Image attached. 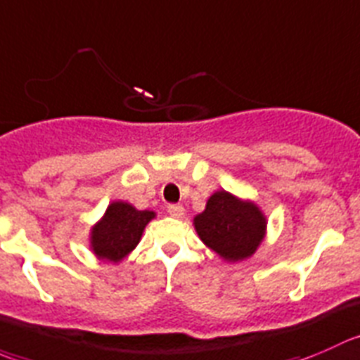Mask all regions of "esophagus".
I'll list each match as a JSON object with an SVG mask.
<instances>
[{"label":"esophagus","instance_id":"obj_1","mask_svg":"<svg viewBox=\"0 0 360 360\" xmlns=\"http://www.w3.org/2000/svg\"><path fill=\"white\" fill-rule=\"evenodd\" d=\"M167 211H169V214L172 216V218H183L184 216V207L179 204H170L169 207H167Z\"/></svg>","mask_w":360,"mask_h":360}]
</instances>
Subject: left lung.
Instances as JSON below:
<instances>
[{"instance_id": "left-lung-1", "label": "left lung", "mask_w": 360, "mask_h": 360, "mask_svg": "<svg viewBox=\"0 0 360 360\" xmlns=\"http://www.w3.org/2000/svg\"><path fill=\"white\" fill-rule=\"evenodd\" d=\"M202 243L225 262H240L257 251L265 237L267 219L255 202L225 190L214 191L205 209L193 218Z\"/></svg>"}]
</instances>
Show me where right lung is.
Instances as JSON below:
<instances>
[{
    "label": "right lung",
    "mask_w": 360,
    "mask_h": 360,
    "mask_svg": "<svg viewBox=\"0 0 360 360\" xmlns=\"http://www.w3.org/2000/svg\"><path fill=\"white\" fill-rule=\"evenodd\" d=\"M155 216V211H139L128 202H112L89 233V246L93 253L100 260L114 264L121 262L141 243L146 225Z\"/></svg>",
    "instance_id": "right-lung-1"
}]
</instances>
